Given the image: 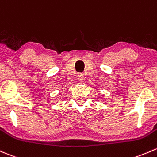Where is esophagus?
Returning a JSON list of instances; mask_svg holds the SVG:
<instances>
[{"label": "esophagus", "instance_id": "esophagus-1", "mask_svg": "<svg viewBox=\"0 0 157 157\" xmlns=\"http://www.w3.org/2000/svg\"><path fill=\"white\" fill-rule=\"evenodd\" d=\"M78 80L80 82V83H84V80H85V78H84V75L83 74H79L78 76Z\"/></svg>", "mask_w": 157, "mask_h": 157}]
</instances>
